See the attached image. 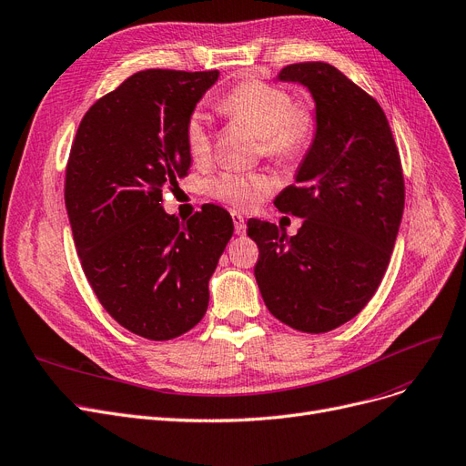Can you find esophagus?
<instances>
[{"instance_id": "obj_1", "label": "esophagus", "mask_w": 466, "mask_h": 466, "mask_svg": "<svg viewBox=\"0 0 466 466\" xmlns=\"http://www.w3.org/2000/svg\"><path fill=\"white\" fill-rule=\"evenodd\" d=\"M232 220H234V228H236V234H246L248 230V225H246V217L238 213V211H232Z\"/></svg>"}]
</instances>
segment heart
Here are the masks:
<instances>
[{
    "mask_svg": "<svg viewBox=\"0 0 466 466\" xmlns=\"http://www.w3.org/2000/svg\"><path fill=\"white\" fill-rule=\"evenodd\" d=\"M218 110L244 121L260 135L262 152L268 157L289 161L307 148L312 135V116L307 108L293 106L288 91L279 87L246 82L218 100ZM187 148L194 161H206L211 152L209 119L196 110L187 121ZM270 178L262 173H222L209 183V192L227 204L249 208L268 192Z\"/></svg>",
    "mask_w": 466,
    "mask_h": 466,
    "instance_id": "1",
    "label": "heart"
}]
</instances>
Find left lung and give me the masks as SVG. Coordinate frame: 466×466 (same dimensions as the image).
Segmentation results:
<instances>
[{
  "label": "left lung",
  "mask_w": 466,
  "mask_h": 466,
  "mask_svg": "<svg viewBox=\"0 0 466 466\" xmlns=\"http://www.w3.org/2000/svg\"><path fill=\"white\" fill-rule=\"evenodd\" d=\"M278 82L309 89L316 131L295 185L274 199L305 218L299 232L248 222L260 251L255 278L272 316L326 333L366 307L387 272L406 198L400 156L377 100L335 66L291 65Z\"/></svg>",
  "instance_id": "left-lung-1"
}]
</instances>
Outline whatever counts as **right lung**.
I'll return each mask as SVG.
<instances>
[{"mask_svg": "<svg viewBox=\"0 0 466 466\" xmlns=\"http://www.w3.org/2000/svg\"><path fill=\"white\" fill-rule=\"evenodd\" d=\"M218 72L143 70L87 110L66 167L65 204L79 262L126 329L169 340L209 305V279L234 232L227 209L180 222L161 188L190 167L187 121Z\"/></svg>", "mask_w": 466, "mask_h": 466, "instance_id": "right-lung-1", "label": "right lung"}]
</instances>
